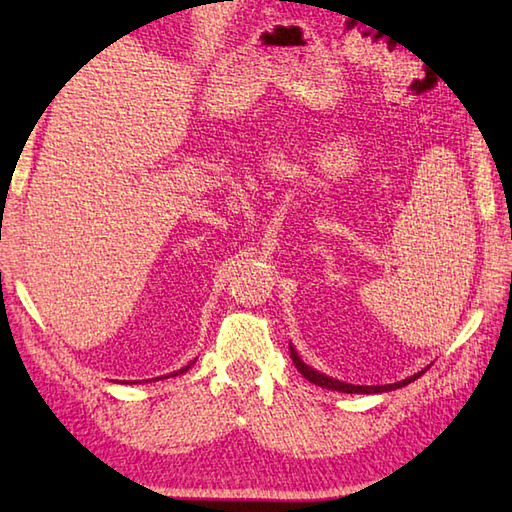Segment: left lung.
Segmentation results:
<instances>
[{
    "mask_svg": "<svg viewBox=\"0 0 512 512\" xmlns=\"http://www.w3.org/2000/svg\"><path fill=\"white\" fill-rule=\"evenodd\" d=\"M290 358H292V363H295V367L299 369V374H301L303 378H308L310 383L319 385V387H325V389H332V391H343V394H380V391L400 389V387H405V385L413 383V380L420 378L424 372H427V369H422V372L413 374V376H409V378H405V380H400V383H394V385H350V383H341V380H334V378L325 376V374H319L317 369L308 367V365L303 363L301 358L297 356V352L292 350V347H290Z\"/></svg>",
    "mask_w": 512,
    "mask_h": 512,
    "instance_id": "1",
    "label": "left lung"
}]
</instances>
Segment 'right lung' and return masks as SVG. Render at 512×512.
<instances>
[{"mask_svg": "<svg viewBox=\"0 0 512 512\" xmlns=\"http://www.w3.org/2000/svg\"><path fill=\"white\" fill-rule=\"evenodd\" d=\"M187 369H189V365H187V367H184V369H180V372H173L171 376H178V374H182V372H187ZM165 378H167V376H165Z\"/></svg>", "mask_w": 512, "mask_h": 512, "instance_id": "obj_1", "label": "right lung"}]
</instances>
